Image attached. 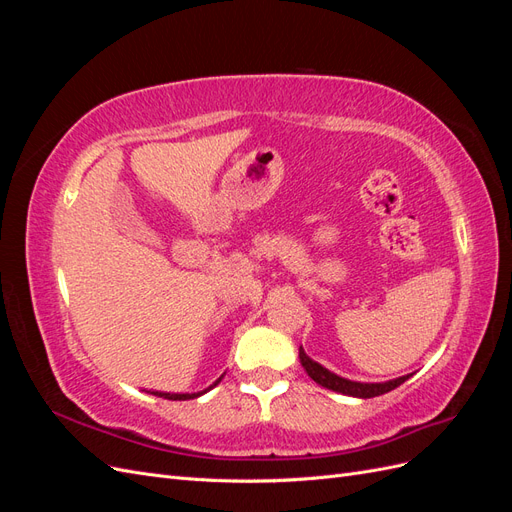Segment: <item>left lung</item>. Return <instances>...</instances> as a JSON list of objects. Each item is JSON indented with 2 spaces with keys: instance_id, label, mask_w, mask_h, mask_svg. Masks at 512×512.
<instances>
[{
  "instance_id": "left-lung-1",
  "label": "left lung",
  "mask_w": 512,
  "mask_h": 512,
  "mask_svg": "<svg viewBox=\"0 0 512 512\" xmlns=\"http://www.w3.org/2000/svg\"><path fill=\"white\" fill-rule=\"evenodd\" d=\"M299 359H301L303 369L307 371V376L312 378L316 384L324 386V389H329V391L350 395V397H361V399H369V397H378V395L389 393V391L397 389L399 384H404L410 378V374H408V376H401V378H395V380H386V382H356V380H348V378H342V376L333 374V371H329L327 367H322L320 363L309 359V356L303 350V346L299 348Z\"/></svg>"
}]
</instances>
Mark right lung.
I'll return each instance as SVG.
<instances>
[{"mask_svg":"<svg viewBox=\"0 0 512 512\" xmlns=\"http://www.w3.org/2000/svg\"><path fill=\"white\" fill-rule=\"evenodd\" d=\"M222 378L224 376H220L218 380H215L211 386H209V389H205V391H200V393H153V395H158V397H164V399H173V401H185V399H196V397H200V395H205L207 391H211L213 389V386H218L220 382H222Z\"/></svg>","mask_w":512,"mask_h":512,"instance_id":"obj_1","label":"right lung"}]
</instances>
